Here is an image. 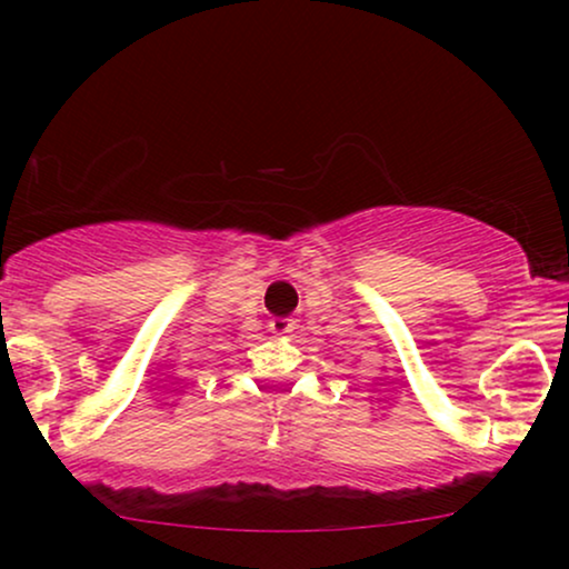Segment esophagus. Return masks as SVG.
Masks as SVG:
<instances>
[{
	"instance_id": "esophagus-1",
	"label": "esophagus",
	"mask_w": 569,
	"mask_h": 569,
	"mask_svg": "<svg viewBox=\"0 0 569 569\" xmlns=\"http://www.w3.org/2000/svg\"><path fill=\"white\" fill-rule=\"evenodd\" d=\"M270 330L276 336H286V333H291L293 330V320L291 318H272L270 320Z\"/></svg>"
}]
</instances>
